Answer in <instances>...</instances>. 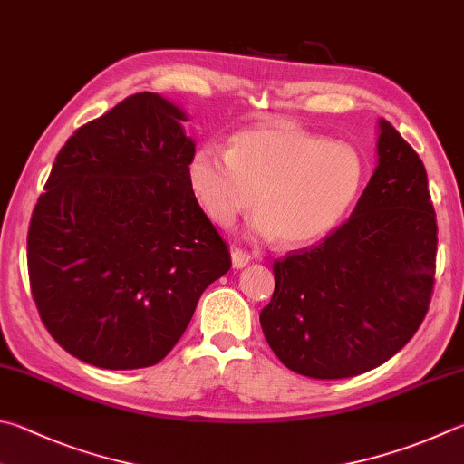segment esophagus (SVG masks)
Masks as SVG:
<instances>
[{
    "instance_id": "obj_1",
    "label": "esophagus",
    "mask_w": 464,
    "mask_h": 464,
    "mask_svg": "<svg viewBox=\"0 0 464 464\" xmlns=\"http://www.w3.org/2000/svg\"><path fill=\"white\" fill-rule=\"evenodd\" d=\"M251 261V256L247 251H241V249H231V264L235 269H241L246 267Z\"/></svg>"
}]
</instances>
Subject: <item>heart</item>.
<instances>
[{
	"mask_svg": "<svg viewBox=\"0 0 464 464\" xmlns=\"http://www.w3.org/2000/svg\"><path fill=\"white\" fill-rule=\"evenodd\" d=\"M365 160L347 141H328L292 123L239 131L229 151L203 146L188 162L192 195L229 227L254 203L249 233L292 247L324 239L355 205Z\"/></svg>",
	"mask_w": 464,
	"mask_h": 464,
	"instance_id": "b5f03b06",
	"label": "heart"
}]
</instances>
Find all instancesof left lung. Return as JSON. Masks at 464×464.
Listing matches in <instances>:
<instances>
[{"label":"left lung","instance_id":"left-lung-1","mask_svg":"<svg viewBox=\"0 0 464 464\" xmlns=\"http://www.w3.org/2000/svg\"><path fill=\"white\" fill-rule=\"evenodd\" d=\"M377 133V166L349 221L274 264L261 331L300 375L343 379L379 367L430 304L438 229L424 164L392 123L379 120Z\"/></svg>","mask_w":464,"mask_h":464}]
</instances>
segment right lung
<instances>
[{
	"mask_svg": "<svg viewBox=\"0 0 464 464\" xmlns=\"http://www.w3.org/2000/svg\"><path fill=\"white\" fill-rule=\"evenodd\" d=\"M188 115L136 92L58 151L32 213L28 274L53 339L101 369L156 365L231 267L188 184Z\"/></svg>",
	"mask_w": 464,
	"mask_h": 464,
	"instance_id": "add662e5",
	"label": "right lung"
}]
</instances>
